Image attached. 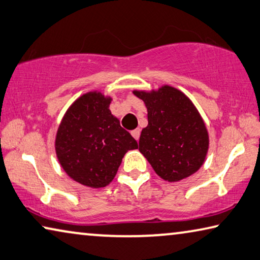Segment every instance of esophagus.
I'll return each mask as SVG.
<instances>
[{
	"instance_id": "1",
	"label": "esophagus",
	"mask_w": 260,
	"mask_h": 260,
	"mask_svg": "<svg viewBox=\"0 0 260 260\" xmlns=\"http://www.w3.org/2000/svg\"><path fill=\"white\" fill-rule=\"evenodd\" d=\"M140 133H141V129H140V128H137V129H134V131L131 132V134L133 135V138H134L135 140H139Z\"/></svg>"
}]
</instances>
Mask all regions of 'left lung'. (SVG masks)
<instances>
[{"label":"left lung","instance_id":"8db88e82","mask_svg":"<svg viewBox=\"0 0 260 260\" xmlns=\"http://www.w3.org/2000/svg\"><path fill=\"white\" fill-rule=\"evenodd\" d=\"M133 93L145 102L148 111V126L140 135L139 150L156 174L168 182H179L199 170L209 138L191 100L170 85Z\"/></svg>","mask_w":260,"mask_h":260}]
</instances>
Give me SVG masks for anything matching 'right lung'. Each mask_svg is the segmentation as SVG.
I'll return each mask as SVG.
<instances>
[{"label": "right lung", "instance_id": "right-lung-1", "mask_svg": "<svg viewBox=\"0 0 260 260\" xmlns=\"http://www.w3.org/2000/svg\"><path fill=\"white\" fill-rule=\"evenodd\" d=\"M112 98L100 91L82 94L69 106L56 132L55 151L72 179L100 188L112 182L128 150L138 142L111 113Z\"/></svg>", "mask_w": 260, "mask_h": 260}]
</instances>
